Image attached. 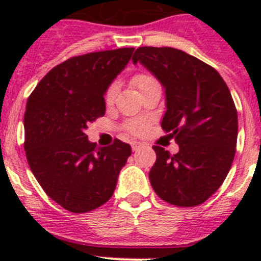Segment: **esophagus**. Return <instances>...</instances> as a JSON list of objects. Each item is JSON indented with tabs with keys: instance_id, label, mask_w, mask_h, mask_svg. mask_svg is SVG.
<instances>
[{
	"instance_id": "34e87169",
	"label": "esophagus",
	"mask_w": 261,
	"mask_h": 261,
	"mask_svg": "<svg viewBox=\"0 0 261 261\" xmlns=\"http://www.w3.org/2000/svg\"><path fill=\"white\" fill-rule=\"evenodd\" d=\"M130 145H132V150H133V151L140 150V149H141V147H142L141 142H137V141H133Z\"/></svg>"
}]
</instances>
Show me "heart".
Wrapping results in <instances>:
<instances>
[{
	"mask_svg": "<svg viewBox=\"0 0 261 261\" xmlns=\"http://www.w3.org/2000/svg\"><path fill=\"white\" fill-rule=\"evenodd\" d=\"M155 81L156 80L151 74H147V73H138V74H136L135 77L132 78V84L138 91H141L145 86L153 84ZM116 93L117 85L111 84L110 86H108V89L106 90L105 94L106 105H112V103H114L115 98H116ZM125 129L126 132L132 133V135H141L145 129H146V121H145V120H130V121H128V123L125 124Z\"/></svg>",
	"mask_w": 261,
	"mask_h": 261,
	"instance_id": "heart-1",
	"label": "heart"
}]
</instances>
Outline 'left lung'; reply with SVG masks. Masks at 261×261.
<instances>
[{"instance_id": "8db88e82", "label": "left lung", "mask_w": 261, "mask_h": 261, "mask_svg": "<svg viewBox=\"0 0 261 261\" xmlns=\"http://www.w3.org/2000/svg\"><path fill=\"white\" fill-rule=\"evenodd\" d=\"M166 89L162 128L179 145L174 155L153 146L151 187L176 206L202 204L221 187L234 161L238 114L220 73L201 60L170 47H140L132 57Z\"/></svg>"}]
</instances>
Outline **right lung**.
Listing matches in <instances>:
<instances>
[{
  "instance_id": "add662e5",
  "label": "right lung",
  "mask_w": 261,
  "mask_h": 261,
  "mask_svg": "<svg viewBox=\"0 0 261 261\" xmlns=\"http://www.w3.org/2000/svg\"><path fill=\"white\" fill-rule=\"evenodd\" d=\"M135 48L86 53L55 66L36 85L24 112V150L36 180L71 213L102 206L116 188L130 146L96 147L85 133L106 112L105 94Z\"/></svg>"
}]
</instances>
